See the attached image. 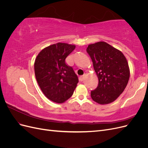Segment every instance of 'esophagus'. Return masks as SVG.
Instances as JSON below:
<instances>
[{"label":"esophagus","instance_id":"34e87169","mask_svg":"<svg viewBox=\"0 0 148 148\" xmlns=\"http://www.w3.org/2000/svg\"><path fill=\"white\" fill-rule=\"evenodd\" d=\"M84 75H82V76H80V77H79V81H81V82L83 81V79H84Z\"/></svg>","mask_w":148,"mask_h":148}]
</instances>
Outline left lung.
Wrapping results in <instances>:
<instances>
[{
	"label": "left lung",
	"mask_w": 148,
	"mask_h": 148,
	"mask_svg": "<svg viewBox=\"0 0 148 148\" xmlns=\"http://www.w3.org/2000/svg\"><path fill=\"white\" fill-rule=\"evenodd\" d=\"M86 51L92 61L99 84L91 91L92 100L99 104H108L117 99L126 88L130 69L123 53L106 42L88 45Z\"/></svg>",
	"instance_id": "8db88e82"
}]
</instances>
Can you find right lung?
Masks as SVG:
<instances>
[{
  "mask_svg": "<svg viewBox=\"0 0 148 148\" xmlns=\"http://www.w3.org/2000/svg\"><path fill=\"white\" fill-rule=\"evenodd\" d=\"M75 45L58 42L40 52L34 62L36 78L41 91L49 99L62 104L73 95L78 83L72 67L65 59Z\"/></svg>",
  "mask_w": 148,
  "mask_h": 148,
  "instance_id": "obj_1",
  "label": "right lung"
}]
</instances>
